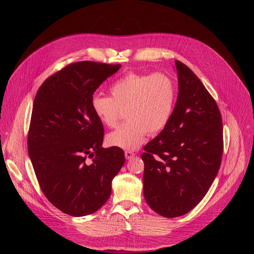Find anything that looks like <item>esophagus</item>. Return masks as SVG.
<instances>
[{
  "label": "esophagus",
  "instance_id": "esophagus-1",
  "mask_svg": "<svg viewBox=\"0 0 254 254\" xmlns=\"http://www.w3.org/2000/svg\"><path fill=\"white\" fill-rule=\"evenodd\" d=\"M125 157H126L127 160H130V159H132L134 157V153H132L130 151H126L125 152Z\"/></svg>",
  "mask_w": 254,
  "mask_h": 254
}]
</instances>
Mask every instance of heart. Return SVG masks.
I'll return each mask as SVG.
<instances>
[{
	"label": "heart",
	"instance_id": "b5f03b06",
	"mask_svg": "<svg viewBox=\"0 0 254 254\" xmlns=\"http://www.w3.org/2000/svg\"><path fill=\"white\" fill-rule=\"evenodd\" d=\"M112 96L95 93L91 108L97 120L108 127L117 125L125 111L126 123L106 135L108 146L135 150L147 132L162 130L169 123L176 102V84L164 74H140L129 72L115 81Z\"/></svg>",
	"mask_w": 254,
	"mask_h": 254
}]
</instances>
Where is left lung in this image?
Wrapping results in <instances>:
<instances>
[{"mask_svg": "<svg viewBox=\"0 0 254 254\" xmlns=\"http://www.w3.org/2000/svg\"><path fill=\"white\" fill-rule=\"evenodd\" d=\"M175 65L179 92L172 117L141 155L144 199L167 218L188 213L204 198L223 152L218 106L189 67Z\"/></svg>", "mask_w": 254, "mask_h": 254, "instance_id": "8db88e82", "label": "left lung"}]
</instances>
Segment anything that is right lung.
<instances>
[{"label":"right lung","instance_id":"1","mask_svg":"<svg viewBox=\"0 0 254 254\" xmlns=\"http://www.w3.org/2000/svg\"><path fill=\"white\" fill-rule=\"evenodd\" d=\"M120 68L93 61L69 64L35 96L29 157L46 198L70 216H86L103 206L126 162L122 149L102 148L103 126L90 103L98 86Z\"/></svg>","mask_w":254,"mask_h":254}]
</instances>
